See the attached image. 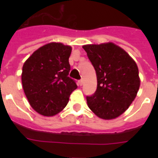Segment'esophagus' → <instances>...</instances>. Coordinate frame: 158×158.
<instances>
[{
	"label": "esophagus",
	"mask_w": 158,
	"mask_h": 158,
	"mask_svg": "<svg viewBox=\"0 0 158 158\" xmlns=\"http://www.w3.org/2000/svg\"><path fill=\"white\" fill-rule=\"evenodd\" d=\"M78 84H79V86H82V85H83V80H82V79H79V81H78Z\"/></svg>",
	"instance_id": "esophagus-1"
}]
</instances>
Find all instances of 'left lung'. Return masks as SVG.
<instances>
[{
	"label": "left lung",
	"mask_w": 158,
	"mask_h": 158,
	"mask_svg": "<svg viewBox=\"0 0 158 158\" xmlns=\"http://www.w3.org/2000/svg\"><path fill=\"white\" fill-rule=\"evenodd\" d=\"M97 74V90L87 102L98 117L110 120L127 110L140 85L139 69L125 51L114 43L83 47Z\"/></svg>",
	"instance_id": "8db88e82"
}]
</instances>
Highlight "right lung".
I'll list each match as a JSON object with an SVG mask.
<instances>
[{"mask_svg": "<svg viewBox=\"0 0 158 158\" xmlns=\"http://www.w3.org/2000/svg\"><path fill=\"white\" fill-rule=\"evenodd\" d=\"M71 48L51 43L34 52L23 64L22 84L31 106L41 115L52 116L67 105L78 88L69 78Z\"/></svg>", "mask_w": 158, "mask_h": 158, "instance_id": "obj_1", "label": "right lung"}]
</instances>
